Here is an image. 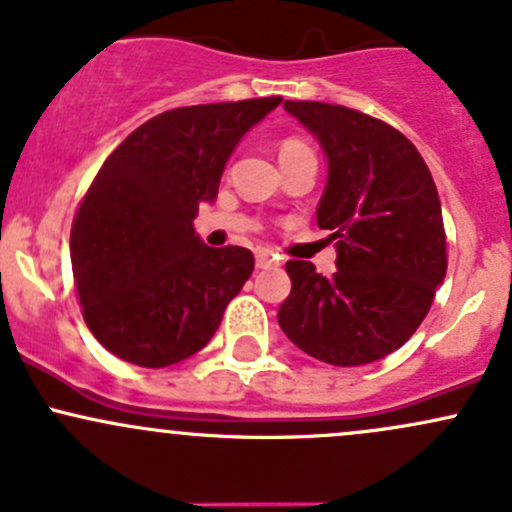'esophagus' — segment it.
I'll return each mask as SVG.
<instances>
[{
  "label": "esophagus",
  "mask_w": 512,
  "mask_h": 512,
  "mask_svg": "<svg viewBox=\"0 0 512 512\" xmlns=\"http://www.w3.org/2000/svg\"><path fill=\"white\" fill-rule=\"evenodd\" d=\"M276 263H278V258L273 256L268 249L256 251V268H271V266H276Z\"/></svg>",
  "instance_id": "34e87169"
}]
</instances>
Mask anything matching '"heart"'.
I'll use <instances>...</instances> for the list:
<instances>
[{
	"mask_svg": "<svg viewBox=\"0 0 512 512\" xmlns=\"http://www.w3.org/2000/svg\"><path fill=\"white\" fill-rule=\"evenodd\" d=\"M298 150H308L300 140H283L281 142V155H288V152H298Z\"/></svg>",
	"mask_w": 512,
	"mask_h": 512,
	"instance_id": "heart-1",
	"label": "heart"
}]
</instances>
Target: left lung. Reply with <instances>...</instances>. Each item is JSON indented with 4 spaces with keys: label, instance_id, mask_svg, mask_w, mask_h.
I'll list each match as a JSON object with an SVG mask.
<instances>
[{
    "label": "left lung",
    "instance_id": "left-lung-1",
    "mask_svg": "<svg viewBox=\"0 0 512 512\" xmlns=\"http://www.w3.org/2000/svg\"><path fill=\"white\" fill-rule=\"evenodd\" d=\"M283 108L328 157L318 226L337 241L330 278L288 261L291 295L278 325L310 357L335 367L382 360L416 333L446 276L439 192L419 150L384 120L318 100Z\"/></svg>",
    "mask_w": 512,
    "mask_h": 512
}]
</instances>
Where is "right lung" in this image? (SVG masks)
Segmentation results:
<instances>
[{
  "label": "right lung",
  "instance_id": "obj_1",
  "mask_svg": "<svg viewBox=\"0 0 512 512\" xmlns=\"http://www.w3.org/2000/svg\"><path fill=\"white\" fill-rule=\"evenodd\" d=\"M281 98L165 110L103 162L71 226L83 320L105 350L138 367H167L202 350L254 271L241 246L194 234L226 160Z\"/></svg>",
  "mask_w": 512,
  "mask_h": 512
}]
</instances>
